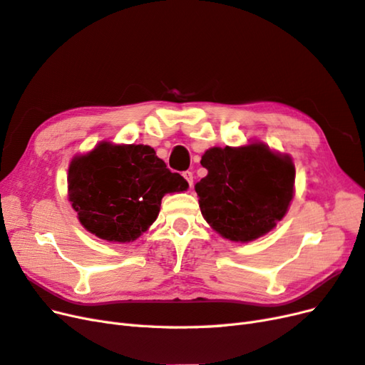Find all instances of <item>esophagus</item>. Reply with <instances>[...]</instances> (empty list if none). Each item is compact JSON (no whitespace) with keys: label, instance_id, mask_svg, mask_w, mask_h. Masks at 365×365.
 Masks as SVG:
<instances>
[{"label":"esophagus","instance_id":"obj_1","mask_svg":"<svg viewBox=\"0 0 365 365\" xmlns=\"http://www.w3.org/2000/svg\"><path fill=\"white\" fill-rule=\"evenodd\" d=\"M182 175H183V179L187 182V185L192 186V183H194V174H192V171H185Z\"/></svg>","mask_w":365,"mask_h":365}]
</instances>
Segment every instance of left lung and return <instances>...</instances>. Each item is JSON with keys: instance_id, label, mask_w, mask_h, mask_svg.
Returning a JSON list of instances; mask_svg holds the SVG:
<instances>
[{"instance_id": "1", "label": "left lung", "mask_w": 365, "mask_h": 365, "mask_svg": "<svg viewBox=\"0 0 365 365\" xmlns=\"http://www.w3.org/2000/svg\"><path fill=\"white\" fill-rule=\"evenodd\" d=\"M202 165L207 175L195 185L209 226L222 238L249 242L276 227L294 195V168L288 155L262 143L209 148Z\"/></svg>"}]
</instances>
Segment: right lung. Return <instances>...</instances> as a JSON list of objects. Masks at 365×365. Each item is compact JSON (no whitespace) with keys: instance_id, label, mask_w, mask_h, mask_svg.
<instances>
[{"instance_id":"right-lung-1","label":"right lung","mask_w":365,"mask_h":365,"mask_svg":"<svg viewBox=\"0 0 365 365\" xmlns=\"http://www.w3.org/2000/svg\"><path fill=\"white\" fill-rule=\"evenodd\" d=\"M186 187L182 175L143 144L100 143L68 170V197L81 226L113 242L139 238L158 218L162 197Z\"/></svg>"}]
</instances>
